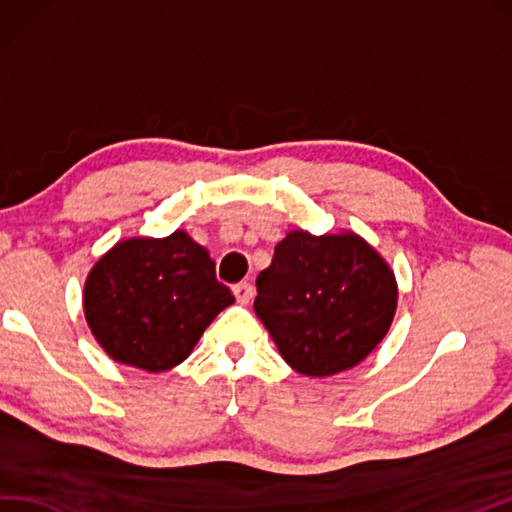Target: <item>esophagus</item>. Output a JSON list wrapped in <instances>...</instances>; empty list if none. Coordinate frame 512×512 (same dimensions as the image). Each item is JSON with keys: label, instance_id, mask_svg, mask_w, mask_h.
<instances>
[{"label": "esophagus", "instance_id": "obj_1", "mask_svg": "<svg viewBox=\"0 0 512 512\" xmlns=\"http://www.w3.org/2000/svg\"><path fill=\"white\" fill-rule=\"evenodd\" d=\"M234 295H236V300L241 302V304H247L249 300H252V295H254V289H252V285H249V282H238V285H234Z\"/></svg>", "mask_w": 512, "mask_h": 512}]
</instances>
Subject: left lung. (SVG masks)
Listing matches in <instances>:
<instances>
[{
    "label": "left lung",
    "instance_id": "left-lung-1",
    "mask_svg": "<svg viewBox=\"0 0 512 512\" xmlns=\"http://www.w3.org/2000/svg\"><path fill=\"white\" fill-rule=\"evenodd\" d=\"M254 311L293 370L328 377L379 346L396 311V280L357 234L289 232L256 278Z\"/></svg>",
    "mask_w": 512,
    "mask_h": 512
}]
</instances>
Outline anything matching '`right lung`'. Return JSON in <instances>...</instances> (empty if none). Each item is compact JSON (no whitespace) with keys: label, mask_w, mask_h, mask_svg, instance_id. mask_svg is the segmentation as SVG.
<instances>
[{"label":"right lung","mask_w":512,"mask_h":512,"mask_svg":"<svg viewBox=\"0 0 512 512\" xmlns=\"http://www.w3.org/2000/svg\"><path fill=\"white\" fill-rule=\"evenodd\" d=\"M232 291L208 249L186 232L129 238L102 256L85 282V317L111 359L146 372L184 361Z\"/></svg>","instance_id":"obj_1"}]
</instances>
